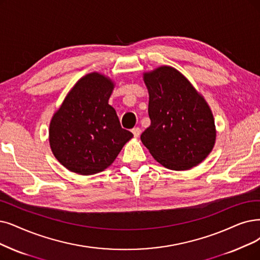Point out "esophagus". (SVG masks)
Instances as JSON below:
<instances>
[{"label": "esophagus", "mask_w": 260, "mask_h": 260, "mask_svg": "<svg viewBox=\"0 0 260 260\" xmlns=\"http://www.w3.org/2000/svg\"><path fill=\"white\" fill-rule=\"evenodd\" d=\"M141 132H142V130L140 128H133L132 129V133H133V136H134V138H136V139L140 138Z\"/></svg>", "instance_id": "34e87169"}]
</instances>
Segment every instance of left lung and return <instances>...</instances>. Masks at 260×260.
<instances>
[{"mask_svg":"<svg viewBox=\"0 0 260 260\" xmlns=\"http://www.w3.org/2000/svg\"><path fill=\"white\" fill-rule=\"evenodd\" d=\"M149 94L150 126L141 141L164 168L186 171L202 163L212 151L216 130L205 98L181 72L160 66L144 72Z\"/></svg>","mask_w":260,"mask_h":260,"instance_id":"1","label":"left lung"}]
</instances>
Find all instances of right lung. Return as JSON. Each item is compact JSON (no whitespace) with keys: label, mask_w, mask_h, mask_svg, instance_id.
Instances as JSON below:
<instances>
[{"label":"right lung","mask_w":260,"mask_h":260,"mask_svg":"<svg viewBox=\"0 0 260 260\" xmlns=\"http://www.w3.org/2000/svg\"><path fill=\"white\" fill-rule=\"evenodd\" d=\"M114 86L109 77L90 72L69 90L52 117L50 147L68 171L84 176L105 171L133 138L109 105Z\"/></svg>","instance_id":"1"}]
</instances>
